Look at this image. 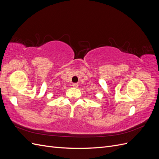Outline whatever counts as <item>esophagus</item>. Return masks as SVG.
Segmentation results:
<instances>
[{"label":"esophagus","mask_w":159,"mask_h":159,"mask_svg":"<svg viewBox=\"0 0 159 159\" xmlns=\"http://www.w3.org/2000/svg\"><path fill=\"white\" fill-rule=\"evenodd\" d=\"M78 84H76V83H75V84H72V86H73V87L74 88H78Z\"/></svg>","instance_id":"1"}]
</instances>
